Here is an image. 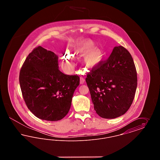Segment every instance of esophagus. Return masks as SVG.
Wrapping results in <instances>:
<instances>
[{
    "label": "esophagus",
    "instance_id": "esophagus-1",
    "mask_svg": "<svg viewBox=\"0 0 160 160\" xmlns=\"http://www.w3.org/2000/svg\"><path fill=\"white\" fill-rule=\"evenodd\" d=\"M84 81H85L84 78L82 77H80V84H83L84 83Z\"/></svg>",
    "mask_w": 160,
    "mask_h": 160
}]
</instances>
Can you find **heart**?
<instances>
[{
    "mask_svg": "<svg viewBox=\"0 0 160 160\" xmlns=\"http://www.w3.org/2000/svg\"><path fill=\"white\" fill-rule=\"evenodd\" d=\"M95 43L90 39L85 40L79 44L75 48L74 54L77 56H84L83 62L88 68H97L103 61L104 56L102 50L94 47ZM63 67L70 70L74 67L72 57L70 54L67 53L63 57Z\"/></svg>",
    "mask_w": 160,
    "mask_h": 160,
    "instance_id": "obj_1",
    "label": "heart"
}]
</instances>
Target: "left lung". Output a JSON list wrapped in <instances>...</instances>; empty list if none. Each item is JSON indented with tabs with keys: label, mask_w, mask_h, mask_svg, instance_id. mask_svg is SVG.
<instances>
[{
	"label": "left lung",
	"mask_w": 160,
	"mask_h": 160,
	"mask_svg": "<svg viewBox=\"0 0 160 160\" xmlns=\"http://www.w3.org/2000/svg\"><path fill=\"white\" fill-rule=\"evenodd\" d=\"M86 82L100 117L114 119L125 114L132 103L137 86L131 54L122 46L114 47L107 60L88 72Z\"/></svg>",
	"instance_id": "obj_1"
}]
</instances>
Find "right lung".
<instances>
[{"instance_id":"right-lung-1","label":"right lung","mask_w":160,"mask_h":160,"mask_svg":"<svg viewBox=\"0 0 160 160\" xmlns=\"http://www.w3.org/2000/svg\"><path fill=\"white\" fill-rule=\"evenodd\" d=\"M58 68V56L38 46L29 54L20 71L24 102L31 112L42 120L57 121L68 114L80 84L78 76L65 74Z\"/></svg>"}]
</instances>
